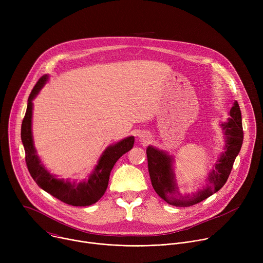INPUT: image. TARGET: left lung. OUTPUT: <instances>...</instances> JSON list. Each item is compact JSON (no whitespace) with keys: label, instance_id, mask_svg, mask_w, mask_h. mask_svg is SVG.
Returning <instances> with one entry per match:
<instances>
[{"label":"left lung","instance_id":"obj_1","mask_svg":"<svg viewBox=\"0 0 263 263\" xmlns=\"http://www.w3.org/2000/svg\"><path fill=\"white\" fill-rule=\"evenodd\" d=\"M230 116L229 122L221 125L226 135V152L221 154L215 168L209 173L206 189L193 196H182L178 192L172 168L173 159L164 152L151 145L147 146V168L152 186L156 194L167 204L176 207L196 205L218 192L227 182L243 140L241 112L237 102L231 108Z\"/></svg>","mask_w":263,"mask_h":263}]
</instances>
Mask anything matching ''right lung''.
<instances>
[{
  "label": "right lung",
  "instance_id": "obj_1",
  "mask_svg": "<svg viewBox=\"0 0 263 263\" xmlns=\"http://www.w3.org/2000/svg\"><path fill=\"white\" fill-rule=\"evenodd\" d=\"M47 79L48 76L45 74L36 82L35 86L31 90L28 99L26 115L22 123L21 137L25 148V158L28 171L41 189L61 202L71 206H89L98 202L105 194L111 170L114 168L116 162L132 148L134 144V137H127L115 145L107 147L88 181L70 183L54 178V176L50 175V173L44 167L39 156L36 155L31 132L32 100L40 92Z\"/></svg>",
  "mask_w": 263,
  "mask_h": 263
}]
</instances>
